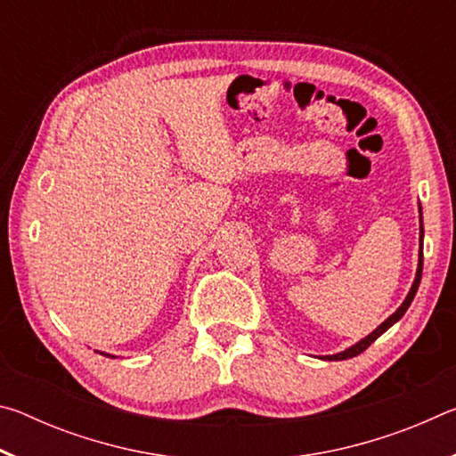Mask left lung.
<instances>
[{
	"label": "left lung",
	"mask_w": 456,
	"mask_h": 456,
	"mask_svg": "<svg viewBox=\"0 0 456 456\" xmlns=\"http://www.w3.org/2000/svg\"><path fill=\"white\" fill-rule=\"evenodd\" d=\"M422 209H420V253H419V269H416V277H414V283H412V288H411V291H408V296H406V299L403 302V305L398 307V310L390 315L388 320L386 322H382L380 326H378L372 334L370 336H366L364 339H360L358 344H354L352 348H348V350H344V352H339V354H334V356H323V360H348V358H354V356H358V354H362L364 352L370 344L374 342V339H378L380 338L386 330H388L390 326H395V323L403 318V315L406 314V310H408V305L412 304V299H414V296H416V291H419V285H420V277H422Z\"/></svg>",
	"instance_id": "left-lung-1"
}]
</instances>
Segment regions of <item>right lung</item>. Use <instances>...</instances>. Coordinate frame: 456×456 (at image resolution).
Instances as JSON below:
<instances>
[{
	"instance_id": "1",
	"label": "right lung",
	"mask_w": 456,
	"mask_h": 456,
	"mask_svg": "<svg viewBox=\"0 0 456 456\" xmlns=\"http://www.w3.org/2000/svg\"><path fill=\"white\" fill-rule=\"evenodd\" d=\"M106 356H108V354H106Z\"/></svg>"
}]
</instances>
